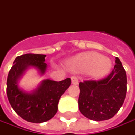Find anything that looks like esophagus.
I'll return each mask as SVG.
<instances>
[{
	"mask_svg": "<svg viewBox=\"0 0 135 135\" xmlns=\"http://www.w3.org/2000/svg\"><path fill=\"white\" fill-rule=\"evenodd\" d=\"M71 80H72V84L74 85H77L78 84V80L76 76H72L71 77Z\"/></svg>",
	"mask_w": 135,
	"mask_h": 135,
	"instance_id": "obj_1",
	"label": "esophagus"
}]
</instances>
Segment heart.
I'll return each mask as SVG.
<instances>
[{
	"instance_id": "b5f03b06",
	"label": "heart",
	"mask_w": 135,
	"mask_h": 135,
	"mask_svg": "<svg viewBox=\"0 0 135 135\" xmlns=\"http://www.w3.org/2000/svg\"><path fill=\"white\" fill-rule=\"evenodd\" d=\"M68 66L73 71H85L92 78H102L110 72V59L96 52L80 54L68 62Z\"/></svg>"
}]
</instances>
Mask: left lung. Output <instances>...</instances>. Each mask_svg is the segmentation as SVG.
I'll list each match as a JSON object with an SVG mask.
<instances>
[{"instance_id": "8db88e82", "label": "left lung", "mask_w": 135, "mask_h": 135, "mask_svg": "<svg viewBox=\"0 0 135 135\" xmlns=\"http://www.w3.org/2000/svg\"><path fill=\"white\" fill-rule=\"evenodd\" d=\"M115 63L114 69L107 77L79 83L78 108L81 113L91 120L112 118L124 102L127 90L126 73L118 57Z\"/></svg>"}]
</instances>
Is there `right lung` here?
Segmentation results:
<instances>
[{"mask_svg":"<svg viewBox=\"0 0 135 135\" xmlns=\"http://www.w3.org/2000/svg\"><path fill=\"white\" fill-rule=\"evenodd\" d=\"M45 57V54L30 53L17 57L7 77V94L10 105L18 116L30 123H41L52 118L57 112L61 95L71 84L70 78L61 81L47 79L32 93H26L18 87L19 78L30 66L44 74L47 68Z\"/></svg>","mask_w":135,"mask_h":135,"instance_id":"obj_1","label":"right lung"}]
</instances>
